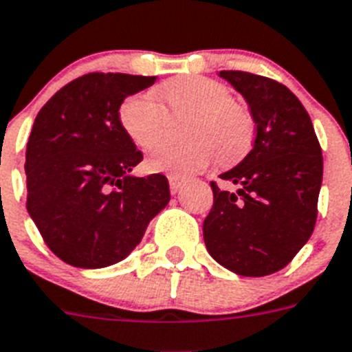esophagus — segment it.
I'll use <instances>...</instances> for the list:
<instances>
[{"instance_id": "34e87169", "label": "esophagus", "mask_w": 352, "mask_h": 352, "mask_svg": "<svg viewBox=\"0 0 352 352\" xmlns=\"http://www.w3.org/2000/svg\"><path fill=\"white\" fill-rule=\"evenodd\" d=\"M168 181H170V188H171V191H173V193H175V191L181 190L182 184H184V177L175 175V173H170V175H168Z\"/></svg>"}]
</instances>
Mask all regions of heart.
Returning <instances> with one entry per match:
<instances>
[{"label": "heart", "mask_w": 352, "mask_h": 352, "mask_svg": "<svg viewBox=\"0 0 352 352\" xmlns=\"http://www.w3.org/2000/svg\"><path fill=\"white\" fill-rule=\"evenodd\" d=\"M157 93L177 114H191L186 138L173 144L161 141L150 150L146 166L152 171L190 175L209 166L217 157L221 164L238 161L254 140V118L238 103L226 84L208 76H177L159 85ZM164 109L152 91L132 94L120 107L125 134L141 148H148L164 129Z\"/></svg>", "instance_id": "1"}]
</instances>
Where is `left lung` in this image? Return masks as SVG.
I'll return each instance as SVG.
<instances>
[{
    "label": "left lung",
    "instance_id": "8db88e82",
    "mask_svg": "<svg viewBox=\"0 0 352 352\" xmlns=\"http://www.w3.org/2000/svg\"><path fill=\"white\" fill-rule=\"evenodd\" d=\"M247 100L256 141L247 157L211 182L212 208L204 241L212 259L238 276L263 277L285 268L317 221L322 150L313 123L286 85L247 71H220Z\"/></svg>",
    "mask_w": 352,
    "mask_h": 352
}]
</instances>
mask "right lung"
<instances>
[{"label":"right lung","instance_id":"right-lung-1","mask_svg":"<svg viewBox=\"0 0 352 352\" xmlns=\"http://www.w3.org/2000/svg\"><path fill=\"white\" fill-rule=\"evenodd\" d=\"M155 76L87 73L44 103L26 144V209L44 243L78 268L125 259L170 202L161 173L131 175L143 161L120 107Z\"/></svg>","mask_w":352,"mask_h":352}]
</instances>
